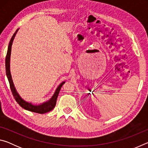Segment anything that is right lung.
Returning <instances> with one entry per match:
<instances>
[{
    "label": "right lung",
    "mask_w": 148,
    "mask_h": 148,
    "mask_svg": "<svg viewBox=\"0 0 148 148\" xmlns=\"http://www.w3.org/2000/svg\"><path fill=\"white\" fill-rule=\"evenodd\" d=\"M18 30L19 29H17L16 30V31L15 32V33L13 34V36H12L10 41L8 47V51H7V54L6 56V61H5V62H6V64H6V73L7 77H8V79L9 81L11 91L12 92V95H13L15 100H16V101L19 104V106H21L23 108L27 110H29V111L35 112V113H38V114H42L47 113V112H49L51 111V110H53L55 108V106H56L57 99V97H58L59 91L60 90H61V88L62 86V85H63L65 82H62V83H61L59 85V86L57 87L56 92H55L53 96L52 97V98L50 99L48 102H44V103L40 105H38V106H35V105L32 104L31 103H29V102L25 101L24 100H23L21 98V97H20L18 95V93H17V92L16 90V88H15V87L14 86L13 81H12V76L10 74V60L12 45L15 36H16V34L17 32V31H18Z\"/></svg>",
    "instance_id": "add662e5"
}]
</instances>
